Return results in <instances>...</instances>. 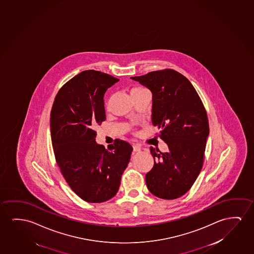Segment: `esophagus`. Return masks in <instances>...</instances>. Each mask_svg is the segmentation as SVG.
Listing matches in <instances>:
<instances>
[{
    "label": "esophagus",
    "mask_w": 254,
    "mask_h": 254,
    "mask_svg": "<svg viewBox=\"0 0 254 254\" xmlns=\"http://www.w3.org/2000/svg\"><path fill=\"white\" fill-rule=\"evenodd\" d=\"M133 150H134L135 152H138V151L142 150V148H141L139 144H134V145H133Z\"/></svg>",
    "instance_id": "obj_1"
}]
</instances>
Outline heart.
<instances>
[{"label":"heart","instance_id":"obj_1","mask_svg":"<svg viewBox=\"0 0 254 254\" xmlns=\"http://www.w3.org/2000/svg\"><path fill=\"white\" fill-rule=\"evenodd\" d=\"M147 89H144L143 87H134L130 90V94L131 95H134V94L141 93V92H143V91H146Z\"/></svg>","mask_w":254,"mask_h":254}]
</instances>
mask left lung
Segmentation results:
<instances>
[{"instance_id":"1","label":"left lung","mask_w":254,"mask_h":254,"mask_svg":"<svg viewBox=\"0 0 254 254\" xmlns=\"http://www.w3.org/2000/svg\"><path fill=\"white\" fill-rule=\"evenodd\" d=\"M130 78L152 92L154 126L168 145L167 152L150 147L153 168L147 173L148 190L163 199H175L189 190L204 163L209 123L204 104L185 75L172 68Z\"/></svg>"}]
</instances>
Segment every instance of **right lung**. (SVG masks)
Returning <instances> with one entry per match:
<instances>
[{
	"instance_id": "right-lung-1",
	"label": "right lung",
	"mask_w": 254,
	"mask_h": 254,
	"mask_svg": "<svg viewBox=\"0 0 254 254\" xmlns=\"http://www.w3.org/2000/svg\"><path fill=\"white\" fill-rule=\"evenodd\" d=\"M119 79L97 70L79 73L55 97L50 113L54 154L68 186L82 200L102 203L117 194L132 146L116 139L97 144L96 128L105 120L104 96Z\"/></svg>"
}]
</instances>
